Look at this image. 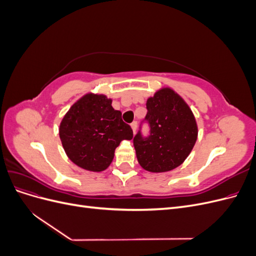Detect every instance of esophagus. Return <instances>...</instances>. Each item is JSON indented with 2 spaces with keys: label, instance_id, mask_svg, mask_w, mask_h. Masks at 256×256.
Masks as SVG:
<instances>
[{
  "label": "esophagus",
  "instance_id": "34e87169",
  "mask_svg": "<svg viewBox=\"0 0 256 256\" xmlns=\"http://www.w3.org/2000/svg\"><path fill=\"white\" fill-rule=\"evenodd\" d=\"M130 126H131V128H132L134 134H136V127H138V122H131V124H130Z\"/></svg>",
  "mask_w": 256,
  "mask_h": 256
}]
</instances>
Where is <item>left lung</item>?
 <instances>
[{"mask_svg": "<svg viewBox=\"0 0 256 256\" xmlns=\"http://www.w3.org/2000/svg\"><path fill=\"white\" fill-rule=\"evenodd\" d=\"M144 122L150 136L140 130L134 138L136 158L146 171L168 172L180 166L198 138V126L192 111L171 88H162L147 99Z\"/></svg>", "mask_w": 256, "mask_h": 256, "instance_id": "left-lung-1", "label": "left lung"}]
</instances>
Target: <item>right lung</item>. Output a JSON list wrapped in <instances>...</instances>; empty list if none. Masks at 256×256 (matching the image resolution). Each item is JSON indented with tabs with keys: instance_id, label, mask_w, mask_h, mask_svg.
Returning a JSON list of instances; mask_svg holds the SVG:
<instances>
[{
	"instance_id": "right-lung-1",
	"label": "right lung",
	"mask_w": 256,
	"mask_h": 256,
	"mask_svg": "<svg viewBox=\"0 0 256 256\" xmlns=\"http://www.w3.org/2000/svg\"><path fill=\"white\" fill-rule=\"evenodd\" d=\"M111 104L104 95H85L72 104L60 125L68 158L88 171H104L111 164L116 147L134 136L120 111Z\"/></svg>"
}]
</instances>
